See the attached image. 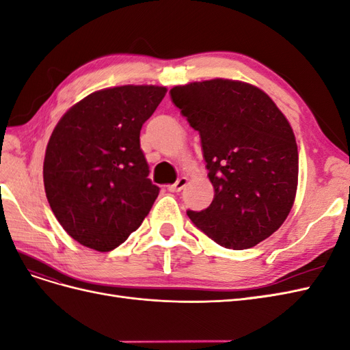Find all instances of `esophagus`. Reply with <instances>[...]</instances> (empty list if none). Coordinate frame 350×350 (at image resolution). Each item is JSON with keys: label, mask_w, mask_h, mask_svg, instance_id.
I'll use <instances>...</instances> for the list:
<instances>
[{"label": "esophagus", "mask_w": 350, "mask_h": 350, "mask_svg": "<svg viewBox=\"0 0 350 350\" xmlns=\"http://www.w3.org/2000/svg\"><path fill=\"white\" fill-rule=\"evenodd\" d=\"M185 185H187V178H185V176H181V178L176 179L175 184L167 185V189H169V191H171V193H179Z\"/></svg>", "instance_id": "obj_1"}]
</instances>
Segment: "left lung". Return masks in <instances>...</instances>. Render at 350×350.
<instances>
[{
    "mask_svg": "<svg viewBox=\"0 0 350 350\" xmlns=\"http://www.w3.org/2000/svg\"><path fill=\"white\" fill-rule=\"evenodd\" d=\"M169 94L200 134L215 188L211 204L188 217L221 247L257 245L283 225L298 188L289 121L267 93L238 80L194 81Z\"/></svg>",
    "mask_w": 350,
    "mask_h": 350,
    "instance_id": "obj_1",
    "label": "left lung"
}]
</instances>
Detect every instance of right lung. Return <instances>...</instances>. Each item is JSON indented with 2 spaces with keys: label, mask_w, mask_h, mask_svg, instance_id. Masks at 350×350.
<instances>
[{
  "label": "right lung",
  "mask_w": 350,
  "mask_h": 350,
  "mask_svg": "<svg viewBox=\"0 0 350 350\" xmlns=\"http://www.w3.org/2000/svg\"><path fill=\"white\" fill-rule=\"evenodd\" d=\"M166 88L126 84L90 93L62 115L44 161L48 203L67 234L107 252L139 229L159 196L140 130Z\"/></svg>",
  "instance_id": "right-lung-1"
}]
</instances>
